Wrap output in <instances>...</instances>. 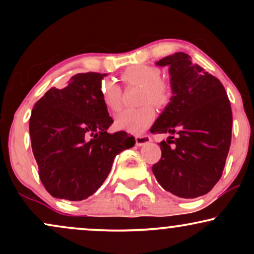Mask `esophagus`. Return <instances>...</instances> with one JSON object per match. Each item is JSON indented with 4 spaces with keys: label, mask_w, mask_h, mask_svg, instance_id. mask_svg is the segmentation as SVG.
<instances>
[{
    "label": "esophagus",
    "mask_w": 254,
    "mask_h": 254,
    "mask_svg": "<svg viewBox=\"0 0 254 254\" xmlns=\"http://www.w3.org/2000/svg\"><path fill=\"white\" fill-rule=\"evenodd\" d=\"M135 141H136V145L141 147V145H144V144L149 143V142L151 141V138H150V136H148V135L136 136L135 137Z\"/></svg>",
    "instance_id": "esophagus-1"
}]
</instances>
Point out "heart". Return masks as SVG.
I'll return each mask as SVG.
<instances>
[{
	"mask_svg": "<svg viewBox=\"0 0 254 254\" xmlns=\"http://www.w3.org/2000/svg\"><path fill=\"white\" fill-rule=\"evenodd\" d=\"M159 68L145 64H136L127 68L121 74L122 81L127 86H141L139 101L144 104L138 109H127L117 115L115 119L116 127L130 133H141L155 119L153 105L166 107L172 99V87L162 80ZM100 99L106 109L117 112L122 107V87L111 78L103 80L99 87Z\"/></svg>",
	"mask_w": 254,
	"mask_h": 254,
	"instance_id": "b5f03b06",
	"label": "heart"
}]
</instances>
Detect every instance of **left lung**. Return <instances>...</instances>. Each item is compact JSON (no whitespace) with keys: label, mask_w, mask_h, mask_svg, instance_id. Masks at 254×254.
I'll use <instances>...</instances> for the list:
<instances>
[{"label":"left lung","mask_w":254,"mask_h":254,"mask_svg":"<svg viewBox=\"0 0 254 254\" xmlns=\"http://www.w3.org/2000/svg\"><path fill=\"white\" fill-rule=\"evenodd\" d=\"M171 74V103L151 127L170 133L160 143L161 159L153 173L166 191L182 198L208 193L220 180L232 141L229 99L217 77L184 52L160 60Z\"/></svg>","instance_id":"left-lung-1"}]
</instances>
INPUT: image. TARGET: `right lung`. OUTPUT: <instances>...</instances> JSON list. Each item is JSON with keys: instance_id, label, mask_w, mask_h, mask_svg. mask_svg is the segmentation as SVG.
I'll use <instances>...</instances> for the list:
<instances>
[{"instance_id": "obj_1", "label": "right lung", "mask_w": 254, "mask_h": 254, "mask_svg": "<svg viewBox=\"0 0 254 254\" xmlns=\"http://www.w3.org/2000/svg\"><path fill=\"white\" fill-rule=\"evenodd\" d=\"M105 75H74L62 89H49L32 110V150L52 197L92 196L109 176L116 155L135 145V137L125 131L107 132L113 119L99 93Z\"/></svg>"}]
</instances>
